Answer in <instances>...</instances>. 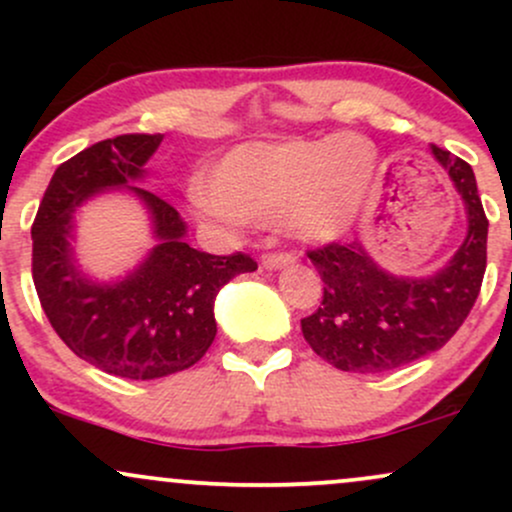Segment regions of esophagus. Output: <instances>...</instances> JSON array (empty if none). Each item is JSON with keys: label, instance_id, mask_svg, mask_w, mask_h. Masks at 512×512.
<instances>
[{"label": "esophagus", "instance_id": "1", "mask_svg": "<svg viewBox=\"0 0 512 512\" xmlns=\"http://www.w3.org/2000/svg\"><path fill=\"white\" fill-rule=\"evenodd\" d=\"M296 262V257L289 255V252H269V255L262 257V267L264 269H281V267H289V264Z\"/></svg>", "mask_w": 512, "mask_h": 512}]
</instances>
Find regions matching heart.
Segmentation results:
<instances>
[{
  "mask_svg": "<svg viewBox=\"0 0 512 512\" xmlns=\"http://www.w3.org/2000/svg\"><path fill=\"white\" fill-rule=\"evenodd\" d=\"M378 175V151L363 137L243 144L228 151L216 180L190 187L199 216L243 226L281 223L308 243H332L349 233Z\"/></svg>",
  "mask_w": 512,
  "mask_h": 512,
  "instance_id": "b5f03b06",
  "label": "heart"
}]
</instances>
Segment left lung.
I'll return each instance as SVG.
<instances>
[{
	"label": "left lung",
	"instance_id": "left-lung-1",
	"mask_svg": "<svg viewBox=\"0 0 512 512\" xmlns=\"http://www.w3.org/2000/svg\"><path fill=\"white\" fill-rule=\"evenodd\" d=\"M431 151L467 209V236L443 269L424 279L395 276L358 240L308 252L325 293L320 308L301 320L303 337L317 356L346 373H385L433 354L460 330L479 296L489 219L474 170L436 144Z\"/></svg>",
	"mask_w": 512,
	"mask_h": 512
}]
</instances>
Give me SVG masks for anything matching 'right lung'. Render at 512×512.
Listing matches in <instances>:
<instances>
[{"instance_id": "right-lung-1", "label": "right lung", "mask_w": 512, "mask_h": 512, "mask_svg": "<svg viewBox=\"0 0 512 512\" xmlns=\"http://www.w3.org/2000/svg\"><path fill=\"white\" fill-rule=\"evenodd\" d=\"M163 134H120L64 161L52 175L33 236V284L52 330L91 366L127 380L185 370L216 337L214 301L233 276L255 272L243 252L209 255L190 248L180 214L144 187V166ZM127 186L150 211L157 248L125 280L101 285L75 267L73 211L93 194Z\"/></svg>"}]
</instances>
